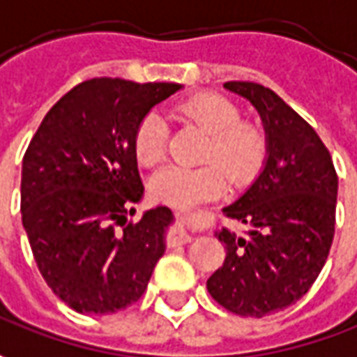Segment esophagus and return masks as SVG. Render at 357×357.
Wrapping results in <instances>:
<instances>
[{"label": "esophagus", "mask_w": 357, "mask_h": 357, "mask_svg": "<svg viewBox=\"0 0 357 357\" xmlns=\"http://www.w3.org/2000/svg\"><path fill=\"white\" fill-rule=\"evenodd\" d=\"M191 239H193V237H191V231H188V227H185V221L181 219L178 233H176V241H178V243H190Z\"/></svg>", "instance_id": "34e87169"}]
</instances>
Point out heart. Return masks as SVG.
Instances as JSON below:
<instances>
[{
	"label": "heart",
	"mask_w": 357,
	"mask_h": 357,
	"mask_svg": "<svg viewBox=\"0 0 357 357\" xmlns=\"http://www.w3.org/2000/svg\"><path fill=\"white\" fill-rule=\"evenodd\" d=\"M178 116L199 124L209 140L205 160H217L202 167L167 166L150 179V193L160 202L190 207L213 199L227 190V174L237 183L257 176L266 155L264 132L252 122L241 120V108L221 94H197L178 106ZM167 150V124L158 112H148L134 130V154L142 166L152 167ZM223 165L225 170L220 167Z\"/></svg>",
	"instance_id": "obj_1"
}]
</instances>
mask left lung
<instances>
[{
    "mask_svg": "<svg viewBox=\"0 0 357 357\" xmlns=\"http://www.w3.org/2000/svg\"><path fill=\"white\" fill-rule=\"evenodd\" d=\"M263 118L266 162L259 178L223 213L247 225L215 237L225 263L207 290L229 312L251 318L289 308L310 290L334 239L338 176L314 128L277 93L257 82H225Z\"/></svg>",
    "mask_w": 357,
    "mask_h": 357,
    "instance_id": "8db88e82",
    "label": "left lung"
}]
</instances>
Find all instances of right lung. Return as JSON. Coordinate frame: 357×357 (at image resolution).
<instances>
[{
  "instance_id": "right-lung-1",
  "label": "right lung",
  "mask_w": 357,
  "mask_h": 357,
  "mask_svg": "<svg viewBox=\"0 0 357 357\" xmlns=\"http://www.w3.org/2000/svg\"><path fill=\"white\" fill-rule=\"evenodd\" d=\"M176 82L91 79L70 89L29 142L21 219L35 263L80 314H112L140 298L166 251L167 207L126 223L144 195L134 130Z\"/></svg>"
}]
</instances>
